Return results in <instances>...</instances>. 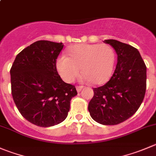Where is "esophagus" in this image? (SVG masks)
Returning <instances> with one entry per match:
<instances>
[{
  "instance_id": "1",
  "label": "esophagus",
  "mask_w": 156,
  "mask_h": 156,
  "mask_svg": "<svg viewBox=\"0 0 156 156\" xmlns=\"http://www.w3.org/2000/svg\"><path fill=\"white\" fill-rule=\"evenodd\" d=\"M83 88H84V87H83V86H77L76 87V90L78 92L81 91Z\"/></svg>"
}]
</instances>
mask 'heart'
Returning a JSON list of instances; mask_svg holds the SVG:
<instances>
[{"mask_svg":"<svg viewBox=\"0 0 156 156\" xmlns=\"http://www.w3.org/2000/svg\"><path fill=\"white\" fill-rule=\"evenodd\" d=\"M69 57L57 60V69L65 81L71 83L82 73L84 80L94 84L107 82L113 73L116 53L108 44H77L69 49Z\"/></svg>","mask_w":156,"mask_h":156,"instance_id":"1","label":"heart"}]
</instances>
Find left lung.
Masks as SVG:
<instances>
[{
  "instance_id": "obj_1",
  "label": "left lung",
  "mask_w": 156,
  "mask_h": 156,
  "mask_svg": "<svg viewBox=\"0 0 156 156\" xmlns=\"http://www.w3.org/2000/svg\"><path fill=\"white\" fill-rule=\"evenodd\" d=\"M117 54V63L110 79L93 88L88 110L94 120L116 125L132 116L141 105L146 89V66L140 52L130 45L115 40H104Z\"/></svg>"
}]
</instances>
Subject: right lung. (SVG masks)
<instances>
[{
    "mask_svg": "<svg viewBox=\"0 0 156 156\" xmlns=\"http://www.w3.org/2000/svg\"><path fill=\"white\" fill-rule=\"evenodd\" d=\"M62 43L36 41L21 51L10 69L11 94L26 120L42 127L66 120L75 85L64 82L56 69Z\"/></svg>",
    "mask_w": 156,
    "mask_h": 156,
    "instance_id": "right-lung-1",
    "label": "right lung"
}]
</instances>
